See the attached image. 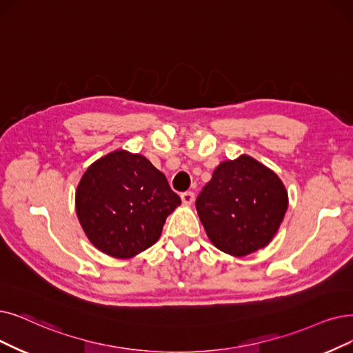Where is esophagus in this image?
Masks as SVG:
<instances>
[{
	"label": "esophagus",
	"instance_id": "34e87169",
	"mask_svg": "<svg viewBox=\"0 0 353 353\" xmlns=\"http://www.w3.org/2000/svg\"><path fill=\"white\" fill-rule=\"evenodd\" d=\"M181 200H182V203H184V204H192V201H194V192H191V191L182 192L181 194Z\"/></svg>",
	"mask_w": 353,
	"mask_h": 353
}]
</instances>
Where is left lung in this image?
Returning a JSON list of instances; mask_svg holds the SVG:
<instances>
[{"label":"left lung","instance_id":"1","mask_svg":"<svg viewBox=\"0 0 353 353\" xmlns=\"http://www.w3.org/2000/svg\"><path fill=\"white\" fill-rule=\"evenodd\" d=\"M195 207L216 248L246 256L272 241L285 216L288 194L275 172L243 154L216 168Z\"/></svg>","mask_w":353,"mask_h":353}]
</instances>
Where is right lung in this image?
Instances as JSON below:
<instances>
[{
  "label": "right lung",
  "mask_w": 353,
  "mask_h": 353,
  "mask_svg": "<svg viewBox=\"0 0 353 353\" xmlns=\"http://www.w3.org/2000/svg\"><path fill=\"white\" fill-rule=\"evenodd\" d=\"M75 203L91 243L110 256L125 259L157 243L181 199L145 157L117 150L87 169Z\"/></svg>",
  "instance_id": "add662e5"
}]
</instances>
